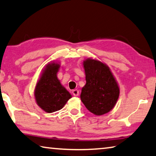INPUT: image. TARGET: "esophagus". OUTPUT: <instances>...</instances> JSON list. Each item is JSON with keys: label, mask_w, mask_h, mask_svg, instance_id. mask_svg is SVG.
<instances>
[{"label": "esophagus", "mask_w": 156, "mask_h": 156, "mask_svg": "<svg viewBox=\"0 0 156 156\" xmlns=\"http://www.w3.org/2000/svg\"><path fill=\"white\" fill-rule=\"evenodd\" d=\"M72 94H73V96H78L79 95V91L78 90V89H74V90L72 91Z\"/></svg>", "instance_id": "34e87169"}]
</instances>
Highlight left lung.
Segmentation results:
<instances>
[{
    "label": "left lung",
    "instance_id": "obj_1",
    "mask_svg": "<svg viewBox=\"0 0 156 156\" xmlns=\"http://www.w3.org/2000/svg\"><path fill=\"white\" fill-rule=\"evenodd\" d=\"M86 84L80 99L89 112L96 115L109 112L117 102L120 89L109 67L99 60L87 58L83 62Z\"/></svg>",
    "mask_w": 156,
    "mask_h": 156
}]
</instances>
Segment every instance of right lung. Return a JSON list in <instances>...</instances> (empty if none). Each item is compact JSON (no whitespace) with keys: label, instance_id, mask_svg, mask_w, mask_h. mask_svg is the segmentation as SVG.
<instances>
[{"label":"right lung","instance_id":"obj_1","mask_svg":"<svg viewBox=\"0 0 156 156\" xmlns=\"http://www.w3.org/2000/svg\"><path fill=\"white\" fill-rule=\"evenodd\" d=\"M59 68L58 63L53 62L47 64L34 91L37 105L47 113L61 109L72 98L57 78Z\"/></svg>","mask_w":156,"mask_h":156}]
</instances>
